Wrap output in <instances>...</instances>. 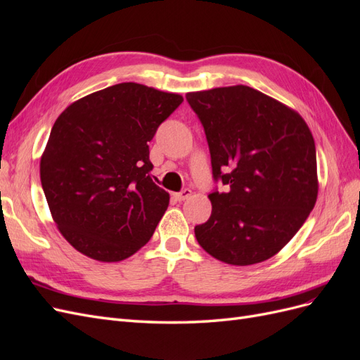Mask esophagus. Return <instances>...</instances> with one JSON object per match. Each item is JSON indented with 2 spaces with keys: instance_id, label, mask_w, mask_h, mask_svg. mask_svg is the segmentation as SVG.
I'll return each mask as SVG.
<instances>
[{
  "instance_id": "obj_1",
  "label": "esophagus",
  "mask_w": 360,
  "mask_h": 360,
  "mask_svg": "<svg viewBox=\"0 0 360 360\" xmlns=\"http://www.w3.org/2000/svg\"><path fill=\"white\" fill-rule=\"evenodd\" d=\"M192 195V191L191 189H183L181 192H177V193H174V198H176L177 201H184V200H188L189 197Z\"/></svg>"
}]
</instances>
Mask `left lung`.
<instances>
[{"mask_svg":"<svg viewBox=\"0 0 360 360\" xmlns=\"http://www.w3.org/2000/svg\"><path fill=\"white\" fill-rule=\"evenodd\" d=\"M209 143L212 214L195 226L216 259L250 266L278 254L314 209L317 155L304 120L287 105L246 85L188 93Z\"/></svg>","mask_w":360,"mask_h":360,"instance_id":"left-lung-1","label":"left lung"}]
</instances>
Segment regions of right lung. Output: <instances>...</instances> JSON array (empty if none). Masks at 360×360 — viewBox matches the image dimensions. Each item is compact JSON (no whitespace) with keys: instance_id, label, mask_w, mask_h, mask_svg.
Returning a JSON list of instances; mask_svg holds the SVG:
<instances>
[{"instance_id":"right-lung-1","label":"right lung","mask_w":360,"mask_h":360,"mask_svg":"<svg viewBox=\"0 0 360 360\" xmlns=\"http://www.w3.org/2000/svg\"><path fill=\"white\" fill-rule=\"evenodd\" d=\"M183 97L123 82L73 102L40 159L53 222L81 254L103 263L134 255L153 236L169 193L151 179L148 143Z\"/></svg>"}]
</instances>
